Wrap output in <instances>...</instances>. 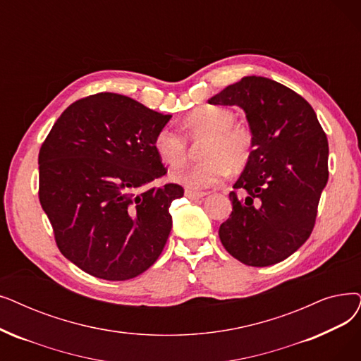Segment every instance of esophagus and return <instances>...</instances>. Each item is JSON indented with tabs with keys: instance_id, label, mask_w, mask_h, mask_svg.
I'll use <instances>...</instances> for the list:
<instances>
[{
	"instance_id": "obj_1",
	"label": "esophagus",
	"mask_w": 361,
	"mask_h": 361,
	"mask_svg": "<svg viewBox=\"0 0 361 361\" xmlns=\"http://www.w3.org/2000/svg\"><path fill=\"white\" fill-rule=\"evenodd\" d=\"M207 193H203V192H195V190H189L187 189L185 192H184V196L185 197H189V199H192V200H197V199H202L203 196H205Z\"/></svg>"
}]
</instances>
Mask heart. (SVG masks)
Segmentation results:
<instances>
[{
  "instance_id": "1",
  "label": "heart",
  "mask_w": 361,
  "mask_h": 361,
  "mask_svg": "<svg viewBox=\"0 0 361 361\" xmlns=\"http://www.w3.org/2000/svg\"><path fill=\"white\" fill-rule=\"evenodd\" d=\"M234 122L236 115L230 109L219 106L195 109L185 118L184 128L190 138H208L203 147L205 161L172 171L171 181L189 190H202L221 181L228 169H242L252 153L254 135L243 125ZM153 149L164 164L178 166L185 161L187 140L178 131L164 127L153 138Z\"/></svg>"
}]
</instances>
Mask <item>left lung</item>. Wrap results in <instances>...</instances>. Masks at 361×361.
<instances>
[{
	"mask_svg": "<svg viewBox=\"0 0 361 361\" xmlns=\"http://www.w3.org/2000/svg\"><path fill=\"white\" fill-rule=\"evenodd\" d=\"M208 103L240 107L254 135L252 153L233 185L245 197L230 193L233 211L219 226V240L252 267L283 261L310 238L329 178V145L314 109L264 76H243Z\"/></svg>",
	"mask_w": 361,
	"mask_h": 361,
	"instance_id": "obj_1",
	"label": "left lung"
}]
</instances>
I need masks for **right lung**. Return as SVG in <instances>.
<instances>
[{
	"instance_id": "add662e5",
	"label": "right lung",
	"mask_w": 361,
	"mask_h": 361,
	"mask_svg": "<svg viewBox=\"0 0 361 361\" xmlns=\"http://www.w3.org/2000/svg\"><path fill=\"white\" fill-rule=\"evenodd\" d=\"M171 119L114 92L72 103L41 146L39 202L56 243L82 271L128 280L159 258L172 227L178 184L153 187L166 174L153 138Z\"/></svg>"
}]
</instances>
